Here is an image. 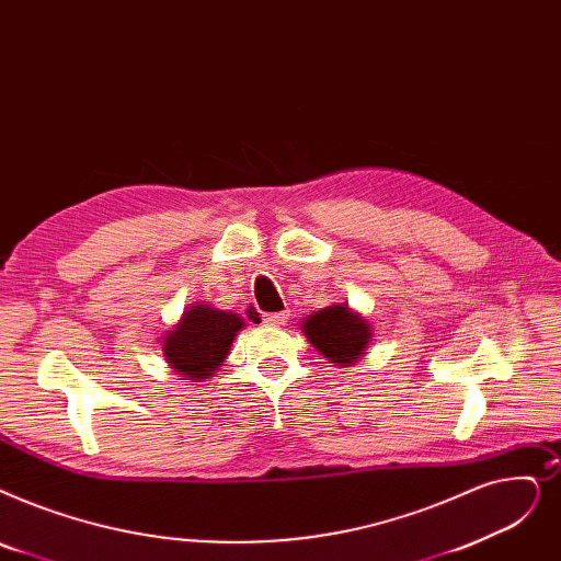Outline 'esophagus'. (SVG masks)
Listing matches in <instances>:
<instances>
[{
    "label": "esophagus",
    "instance_id": "1",
    "mask_svg": "<svg viewBox=\"0 0 561 561\" xmlns=\"http://www.w3.org/2000/svg\"><path fill=\"white\" fill-rule=\"evenodd\" d=\"M286 319H288L286 311H279V313H263V323H265V325H282V323H286Z\"/></svg>",
    "mask_w": 561,
    "mask_h": 561
}]
</instances>
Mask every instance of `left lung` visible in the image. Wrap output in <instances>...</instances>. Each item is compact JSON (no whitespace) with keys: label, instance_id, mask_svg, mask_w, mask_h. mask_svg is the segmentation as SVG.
<instances>
[{"label":"left lung","instance_id":"left-lung-1","mask_svg":"<svg viewBox=\"0 0 561 561\" xmlns=\"http://www.w3.org/2000/svg\"><path fill=\"white\" fill-rule=\"evenodd\" d=\"M309 344L336 367H353L367 353L374 328L348 305H330L309 313L300 323Z\"/></svg>","mask_w":561,"mask_h":561}]
</instances>
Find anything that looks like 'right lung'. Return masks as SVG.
<instances>
[{
    "instance_id": "add662e5",
    "label": "right lung",
    "mask_w": 561,
    "mask_h": 561,
    "mask_svg": "<svg viewBox=\"0 0 561 561\" xmlns=\"http://www.w3.org/2000/svg\"><path fill=\"white\" fill-rule=\"evenodd\" d=\"M245 328L240 313L197 302L183 311L162 336V357L181 380L204 382L227 359L236 334Z\"/></svg>"
}]
</instances>
